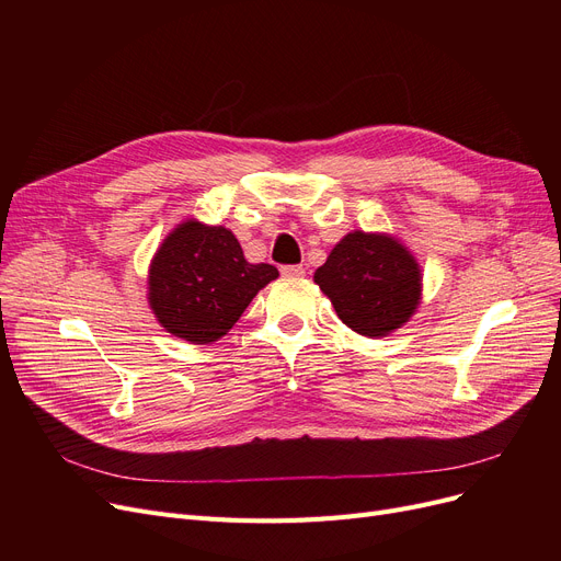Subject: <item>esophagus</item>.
Wrapping results in <instances>:
<instances>
[{
	"label": "esophagus",
	"mask_w": 561,
	"mask_h": 561,
	"mask_svg": "<svg viewBox=\"0 0 561 561\" xmlns=\"http://www.w3.org/2000/svg\"><path fill=\"white\" fill-rule=\"evenodd\" d=\"M282 275L284 277H302L305 268L302 265H282Z\"/></svg>",
	"instance_id": "esophagus-1"
}]
</instances>
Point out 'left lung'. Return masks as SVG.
<instances>
[{"mask_svg": "<svg viewBox=\"0 0 561 561\" xmlns=\"http://www.w3.org/2000/svg\"><path fill=\"white\" fill-rule=\"evenodd\" d=\"M313 282L345 325L368 339L400 330L423 296L416 256L396 236L381 231L345 233L313 273Z\"/></svg>", "mask_w": 561, "mask_h": 561, "instance_id": "8db88e82", "label": "left lung"}]
</instances>
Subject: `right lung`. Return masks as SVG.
Segmentation results:
<instances>
[{
    "label": "right lung",
    "instance_id": "add662e5",
    "mask_svg": "<svg viewBox=\"0 0 561 561\" xmlns=\"http://www.w3.org/2000/svg\"><path fill=\"white\" fill-rule=\"evenodd\" d=\"M277 277L275 265L250 263L227 227L188 218L165 236L152 256L147 302L165 332L193 345H209Z\"/></svg>",
    "mask_w": 561,
    "mask_h": 561
}]
</instances>
